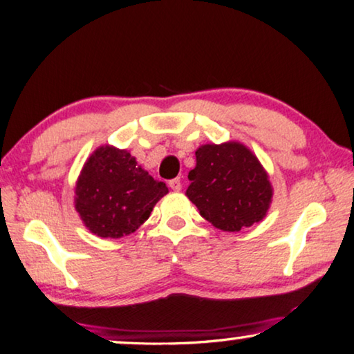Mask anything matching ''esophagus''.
<instances>
[{
    "mask_svg": "<svg viewBox=\"0 0 354 354\" xmlns=\"http://www.w3.org/2000/svg\"><path fill=\"white\" fill-rule=\"evenodd\" d=\"M169 187H171L174 192H180V189H182V180H180V178H172V180L169 182Z\"/></svg>",
    "mask_w": 354,
    "mask_h": 354,
    "instance_id": "obj_1",
    "label": "esophagus"
}]
</instances>
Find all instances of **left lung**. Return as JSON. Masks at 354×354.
I'll use <instances>...</instances> for the list:
<instances>
[{"mask_svg": "<svg viewBox=\"0 0 354 354\" xmlns=\"http://www.w3.org/2000/svg\"><path fill=\"white\" fill-rule=\"evenodd\" d=\"M187 196L199 214L222 232H239L262 222L273 201L270 176L254 151L230 140L204 143L194 151Z\"/></svg>", "mask_w": 354, "mask_h": 354, "instance_id": "left-lung-1", "label": "left lung"}]
</instances>
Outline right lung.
<instances>
[{
    "label": "right lung",
    "mask_w": 354,
    "mask_h": 354,
    "mask_svg": "<svg viewBox=\"0 0 354 354\" xmlns=\"http://www.w3.org/2000/svg\"><path fill=\"white\" fill-rule=\"evenodd\" d=\"M169 193L127 150L102 145L92 151L75 185V209L84 227L99 238L134 233Z\"/></svg>",
    "instance_id": "obj_1"
}]
</instances>
